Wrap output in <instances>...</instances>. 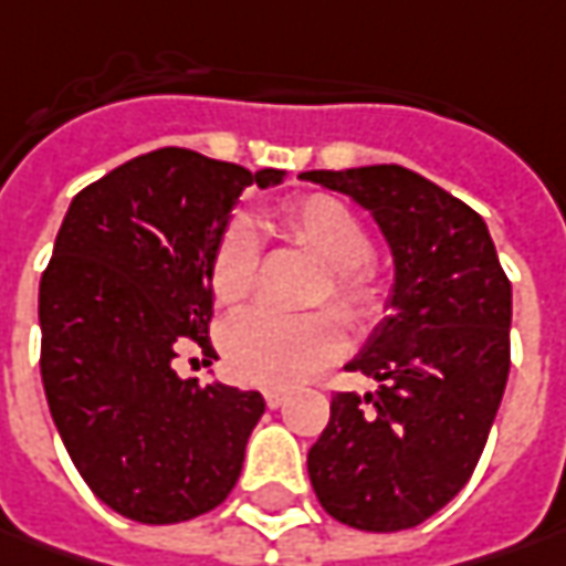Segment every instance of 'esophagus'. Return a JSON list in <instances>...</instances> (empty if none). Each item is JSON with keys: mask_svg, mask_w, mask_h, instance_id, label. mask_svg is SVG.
Here are the masks:
<instances>
[{"mask_svg": "<svg viewBox=\"0 0 566 566\" xmlns=\"http://www.w3.org/2000/svg\"><path fill=\"white\" fill-rule=\"evenodd\" d=\"M263 398H265V407H272V410H275V407H282L284 400H287V391H284V388H265Z\"/></svg>", "mask_w": 566, "mask_h": 566, "instance_id": "esophagus-1", "label": "esophagus"}]
</instances>
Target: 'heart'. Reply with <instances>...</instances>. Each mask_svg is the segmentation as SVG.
<instances>
[{"label": "heart", "instance_id": "1", "mask_svg": "<svg viewBox=\"0 0 566 566\" xmlns=\"http://www.w3.org/2000/svg\"><path fill=\"white\" fill-rule=\"evenodd\" d=\"M279 222L294 244L325 265L319 301L328 297L354 325L379 319L388 301V284L369 256V231L354 209L328 193H310L282 206ZM256 231L244 219H234L222 231L209 263L216 301L224 306L247 301L256 287ZM222 350L228 369L238 379L282 388L335 360L342 354V328L328 313L279 316L272 310H247L224 325Z\"/></svg>", "mask_w": 566, "mask_h": 566}]
</instances>
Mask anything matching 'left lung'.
<instances>
[{
    "mask_svg": "<svg viewBox=\"0 0 566 566\" xmlns=\"http://www.w3.org/2000/svg\"><path fill=\"white\" fill-rule=\"evenodd\" d=\"M301 178L363 206L395 260L385 316L344 366L376 391L332 398L310 482L354 530H410L476 470L511 373V282L482 216L410 168Z\"/></svg>",
    "mask_w": 566,
    "mask_h": 566,
    "instance_id": "8db88e82",
    "label": "left lung"
}]
</instances>
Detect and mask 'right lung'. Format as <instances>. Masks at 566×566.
<instances>
[{
  "mask_svg": "<svg viewBox=\"0 0 566 566\" xmlns=\"http://www.w3.org/2000/svg\"><path fill=\"white\" fill-rule=\"evenodd\" d=\"M247 171L166 147L112 168L71 200L40 282V373L77 473L115 514L181 523L222 504L260 422V391L181 379V344H209V263Z\"/></svg>",
  "mask_w": 566,
  "mask_h": 566,
  "instance_id": "add662e5",
  "label": "right lung"
}]
</instances>
